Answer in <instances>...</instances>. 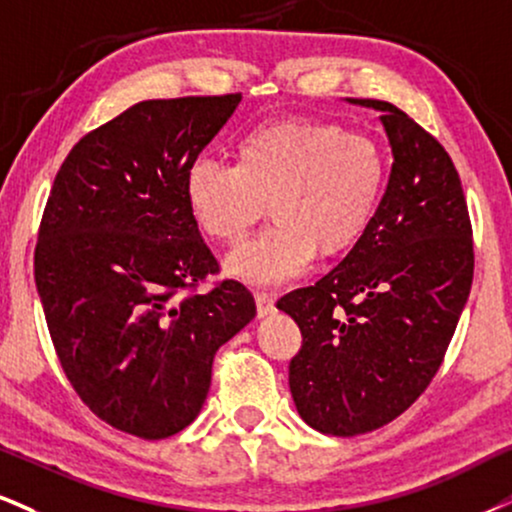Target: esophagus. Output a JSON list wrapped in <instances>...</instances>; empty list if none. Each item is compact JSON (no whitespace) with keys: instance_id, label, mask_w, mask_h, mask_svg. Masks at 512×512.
Masks as SVG:
<instances>
[{"instance_id":"obj_1","label":"esophagus","mask_w":512,"mask_h":512,"mask_svg":"<svg viewBox=\"0 0 512 512\" xmlns=\"http://www.w3.org/2000/svg\"><path fill=\"white\" fill-rule=\"evenodd\" d=\"M256 311H258V318H266L275 311V299L273 296L263 294V292H256Z\"/></svg>"}]
</instances>
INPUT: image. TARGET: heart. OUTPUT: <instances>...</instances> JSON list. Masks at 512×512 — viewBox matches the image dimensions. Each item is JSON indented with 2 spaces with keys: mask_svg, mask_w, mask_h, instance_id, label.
Returning <instances> with one entry per match:
<instances>
[{
  "mask_svg": "<svg viewBox=\"0 0 512 512\" xmlns=\"http://www.w3.org/2000/svg\"><path fill=\"white\" fill-rule=\"evenodd\" d=\"M387 156L363 132L334 123L277 121L239 140L237 163L194 159L185 170L189 216L208 239L235 246L261 218L273 225L227 256L225 273L275 289L361 242L387 187Z\"/></svg>",
  "mask_w": 512,
  "mask_h": 512,
  "instance_id": "b5f03b06",
  "label": "heart"
}]
</instances>
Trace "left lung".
Returning a JSON list of instances; mask_svg holds the SVG:
<instances>
[{
  "instance_id": "left-lung-1",
  "label": "left lung",
  "mask_w": 512,
  "mask_h": 512,
  "mask_svg": "<svg viewBox=\"0 0 512 512\" xmlns=\"http://www.w3.org/2000/svg\"><path fill=\"white\" fill-rule=\"evenodd\" d=\"M380 111L391 175L375 220L337 268L277 301L304 344L289 389L308 425L353 437L387 425L437 375L470 296L468 201L446 149L394 104Z\"/></svg>"
}]
</instances>
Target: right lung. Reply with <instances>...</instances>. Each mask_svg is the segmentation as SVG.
Returning a JSON list of instances; mask_svg holds the SVG:
<instances>
[{
	"mask_svg": "<svg viewBox=\"0 0 512 512\" xmlns=\"http://www.w3.org/2000/svg\"><path fill=\"white\" fill-rule=\"evenodd\" d=\"M242 102L149 99L87 132L56 173L35 285L68 382L97 418L142 439L199 415L213 356L256 315L218 273L185 201V170Z\"/></svg>",
	"mask_w": 512,
	"mask_h": 512,
	"instance_id": "right-lung-1",
	"label": "right lung"
}]
</instances>
